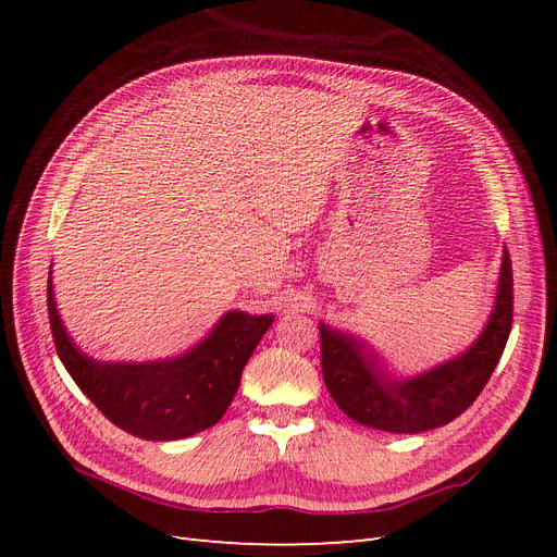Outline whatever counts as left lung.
Returning a JSON list of instances; mask_svg holds the SVG:
<instances>
[{
	"mask_svg": "<svg viewBox=\"0 0 557 557\" xmlns=\"http://www.w3.org/2000/svg\"><path fill=\"white\" fill-rule=\"evenodd\" d=\"M513 320V274L507 246L502 250L495 305L485 327L460 356L416 376H395L360 336L320 327V364L332 399L360 425L418 434L442 428L467 411L495 372Z\"/></svg>",
	"mask_w": 557,
	"mask_h": 557,
	"instance_id": "left-lung-1",
	"label": "left lung"
}]
</instances>
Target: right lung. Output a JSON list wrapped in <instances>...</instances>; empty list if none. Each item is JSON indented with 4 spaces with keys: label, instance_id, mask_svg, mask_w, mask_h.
I'll list each match as a JSON object with an SVG mask.
<instances>
[{
    "label": "right lung",
    "instance_id": "right-lung-1",
    "mask_svg": "<svg viewBox=\"0 0 557 557\" xmlns=\"http://www.w3.org/2000/svg\"><path fill=\"white\" fill-rule=\"evenodd\" d=\"M48 318L58 356L83 395L113 425L146 442H176L215 425L239 391L252 350L274 323L272 313L234 309L205 339L174 358L104 362L83 352L66 332L50 276Z\"/></svg>",
    "mask_w": 557,
    "mask_h": 557
}]
</instances>
